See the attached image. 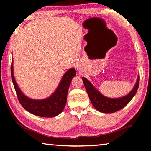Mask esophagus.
Returning <instances> with one entry per match:
<instances>
[{"label":"esophagus","mask_w":151,"mask_h":151,"mask_svg":"<svg viewBox=\"0 0 151 151\" xmlns=\"http://www.w3.org/2000/svg\"><path fill=\"white\" fill-rule=\"evenodd\" d=\"M76 69H77L78 70H80V67H79V66H76Z\"/></svg>","instance_id":"1"}]
</instances>
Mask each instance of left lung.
Masks as SVG:
<instances>
[{"instance_id":"1","label":"left lung","mask_w":151,"mask_h":151,"mask_svg":"<svg viewBox=\"0 0 151 151\" xmlns=\"http://www.w3.org/2000/svg\"><path fill=\"white\" fill-rule=\"evenodd\" d=\"M82 79L91 103L97 111L103 113H112L124 108L135 95L139 85V75H138L136 83L129 94L119 98H109L102 94L88 79L85 77H82Z\"/></svg>"}]
</instances>
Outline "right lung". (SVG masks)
<instances>
[{"label":"right lung","instance_id":"1","mask_svg":"<svg viewBox=\"0 0 151 151\" xmlns=\"http://www.w3.org/2000/svg\"><path fill=\"white\" fill-rule=\"evenodd\" d=\"M13 59L12 58L11 77L18 99L22 107L35 115L41 117H54L60 114L65 108L67 94L71 81L76 75L74 68L66 71L54 93L47 99L36 100L29 98L22 93L18 86L14 76Z\"/></svg>","mask_w":151,"mask_h":151}]
</instances>
